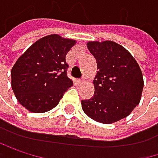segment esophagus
<instances>
[{
	"instance_id": "34e87169",
	"label": "esophagus",
	"mask_w": 158,
	"mask_h": 158,
	"mask_svg": "<svg viewBox=\"0 0 158 158\" xmlns=\"http://www.w3.org/2000/svg\"><path fill=\"white\" fill-rule=\"evenodd\" d=\"M85 81H86V77H82L81 78V80H78V81H77V82H78V84H80V85L82 84V83H84Z\"/></svg>"
}]
</instances>
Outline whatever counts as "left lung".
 <instances>
[{"instance_id": "1", "label": "left lung", "mask_w": 158, "mask_h": 158, "mask_svg": "<svg viewBox=\"0 0 158 158\" xmlns=\"http://www.w3.org/2000/svg\"><path fill=\"white\" fill-rule=\"evenodd\" d=\"M97 73L94 94L81 100L83 111L93 120L112 123L128 116L139 103L143 89L141 70L133 56L112 41L88 42Z\"/></svg>"}]
</instances>
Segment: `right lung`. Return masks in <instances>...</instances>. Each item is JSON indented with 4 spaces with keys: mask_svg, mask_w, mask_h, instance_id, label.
<instances>
[{
    "mask_svg": "<svg viewBox=\"0 0 158 158\" xmlns=\"http://www.w3.org/2000/svg\"><path fill=\"white\" fill-rule=\"evenodd\" d=\"M76 44L58 35L33 43L11 70V85L19 102L35 113L48 111L60 102L73 85L67 77L65 56Z\"/></svg>",
    "mask_w": 158,
    "mask_h": 158,
    "instance_id": "obj_1",
    "label": "right lung"
}]
</instances>
